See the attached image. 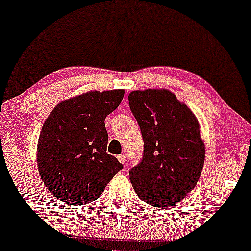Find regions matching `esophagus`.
Instances as JSON below:
<instances>
[{"instance_id":"1","label":"esophagus","mask_w":251,"mask_h":251,"mask_svg":"<svg viewBox=\"0 0 251 251\" xmlns=\"http://www.w3.org/2000/svg\"><path fill=\"white\" fill-rule=\"evenodd\" d=\"M118 160L120 161V163L123 164V166H125L126 162V159L125 155H119V156H118Z\"/></svg>"}]
</instances>
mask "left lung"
I'll return each mask as SVG.
<instances>
[{"label": "left lung", "mask_w": 251, "mask_h": 251, "mask_svg": "<svg viewBox=\"0 0 251 251\" xmlns=\"http://www.w3.org/2000/svg\"><path fill=\"white\" fill-rule=\"evenodd\" d=\"M128 99L144 140L143 159L130 169V181L147 204L170 208L193 190L202 173L205 149L200 125L167 89L136 90Z\"/></svg>", "instance_id": "left-lung-1"}]
</instances>
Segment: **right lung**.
<instances>
[{"mask_svg": "<svg viewBox=\"0 0 251 251\" xmlns=\"http://www.w3.org/2000/svg\"><path fill=\"white\" fill-rule=\"evenodd\" d=\"M125 90L89 91L61 101L43 123L36 161L41 179L65 203L97 200L122 169L107 154L106 116L122 101Z\"/></svg>", "mask_w": 251, "mask_h": 251, "instance_id": "add662e5", "label": "right lung"}]
</instances>
